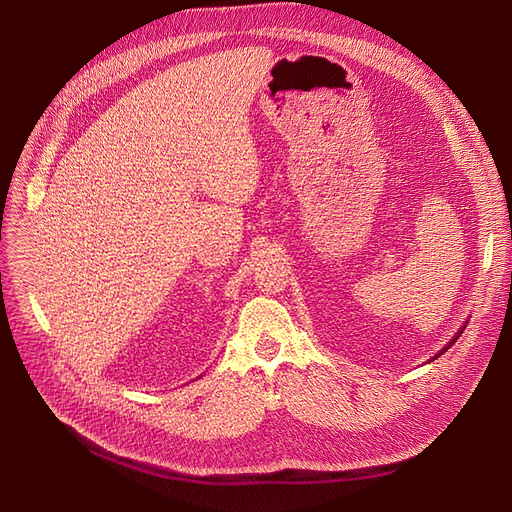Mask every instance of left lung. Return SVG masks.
<instances>
[{
  "label": "left lung",
  "instance_id": "1",
  "mask_svg": "<svg viewBox=\"0 0 512 512\" xmlns=\"http://www.w3.org/2000/svg\"><path fill=\"white\" fill-rule=\"evenodd\" d=\"M463 330H465V326H463V328H461V332H459V334H456V336H454V338H452V340H450V342H448V346H446V348H442V351H440V353H438V355H436V357H434V359H438V357H440V355H444V353H446V351H448V348H450V346H452V344H454V342H456V338H459V336H461V334H463Z\"/></svg>",
  "mask_w": 512,
  "mask_h": 512
}]
</instances>
